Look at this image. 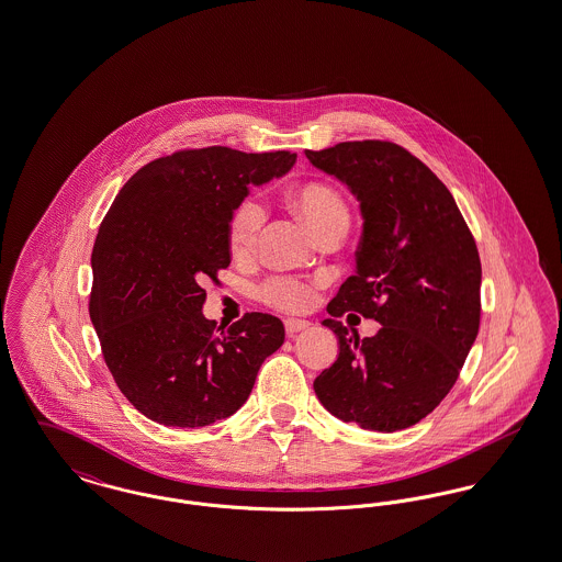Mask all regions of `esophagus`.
Masks as SVG:
<instances>
[{"mask_svg": "<svg viewBox=\"0 0 562 562\" xmlns=\"http://www.w3.org/2000/svg\"><path fill=\"white\" fill-rule=\"evenodd\" d=\"M284 326H286V335H289V337H293V335H296L299 330H305V328H310V326H312V322L289 318V321H284Z\"/></svg>", "mask_w": 562, "mask_h": 562, "instance_id": "1", "label": "esophagus"}]
</instances>
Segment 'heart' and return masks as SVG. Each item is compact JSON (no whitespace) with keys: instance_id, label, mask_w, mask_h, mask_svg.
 Wrapping results in <instances>:
<instances>
[{"instance_id":"obj_1","label":"heart","mask_w":562,"mask_h":562,"mask_svg":"<svg viewBox=\"0 0 562 562\" xmlns=\"http://www.w3.org/2000/svg\"><path fill=\"white\" fill-rule=\"evenodd\" d=\"M294 213L299 214L307 227L321 238L328 229L337 225H348V204L344 195L324 183V181H307L294 188L289 195ZM266 225V211L255 198H246L234 209L227 240L236 257H250L257 250ZM261 299L282 312H301L307 310L316 299V286L296 278H271L261 286Z\"/></svg>"}]
</instances>
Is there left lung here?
Returning a JSON list of instances; mask_svg holds the SVG:
<instances>
[{"instance_id":"1","label":"left lung","mask_w":562,"mask_h":562,"mask_svg":"<svg viewBox=\"0 0 562 562\" xmlns=\"http://www.w3.org/2000/svg\"><path fill=\"white\" fill-rule=\"evenodd\" d=\"M360 200L356 273L322 322L339 356L314 390L328 413L374 431L411 428L451 392L481 326V257L451 191L390 140H348L310 151ZM356 311L382 324L374 338L336 321Z\"/></svg>"}]
</instances>
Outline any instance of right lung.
<instances>
[{
	"label": "right lung",
	"instance_id": "1",
	"mask_svg": "<svg viewBox=\"0 0 562 562\" xmlns=\"http://www.w3.org/2000/svg\"><path fill=\"white\" fill-rule=\"evenodd\" d=\"M294 160L183 149L145 164L115 195L92 248L90 321L120 392L147 419L204 428L234 415L284 344L282 321L261 312L214 328L202 284L232 263L227 225L248 186L286 175Z\"/></svg>",
	"mask_w": 562,
	"mask_h": 562
}]
</instances>
